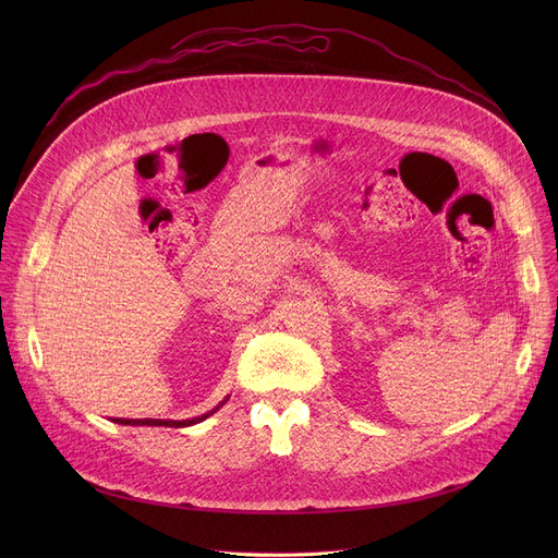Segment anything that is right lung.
<instances>
[{
    "mask_svg": "<svg viewBox=\"0 0 558 558\" xmlns=\"http://www.w3.org/2000/svg\"><path fill=\"white\" fill-rule=\"evenodd\" d=\"M225 402H227V397H225ZM225 402H220L214 411H209V413H205V415H201V417L181 420V422H174V420H121V417H117L114 422H117V424H123V426H170V428H185V426H192V424H198V422L207 420V417L214 415Z\"/></svg>",
    "mask_w": 558,
    "mask_h": 558,
    "instance_id": "obj_1",
    "label": "right lung"
}]
</instances>
